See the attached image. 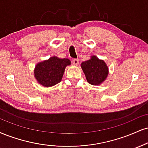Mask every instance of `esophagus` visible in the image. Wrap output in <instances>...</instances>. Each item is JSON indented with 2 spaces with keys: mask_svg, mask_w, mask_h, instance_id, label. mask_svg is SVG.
I'll return each instance as SVG.
<instances>
[{
  "mask_svg": "<svg viewBox=\"0 0 148 148\" xmlns=\"http://www.w3.org/2000/svg\"><path fill=\"white\" fill-rule=\"evenodd\" d=\"M72 63L74 64V65H77L78 64H79V59H77V58H74V59L72 60Z\"/></svg>",
  "mask_w": 148,
  "mask_h": 148,
  "instance_id": "obj_1",
  "label": "esophagus"
}]
</instances>
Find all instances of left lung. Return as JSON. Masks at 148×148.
<instances>
[{
    "instance_id": "1",
    "label": "left lung",
    "mask_w": 148,
    "mask_h": 148,
    "mask_svg": "<svg viewBox=\"0 0 148 148\" xmlns=\"http://www.w3.org/2000/svg\"><path fill=\"white\" fill-rule=\"evenodd\" d=\"M81 66L87 81L92 85L101 84L108 74V68L106 64L97 56H93L90 60L83 62Z\"/></svg>"
}]
</instances>
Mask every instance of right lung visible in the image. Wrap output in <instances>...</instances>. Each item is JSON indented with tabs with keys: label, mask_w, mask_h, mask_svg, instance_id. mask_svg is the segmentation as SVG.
Returning <instances> with one entry per match:
<instances>
[{
	"label": "right lung",
	"mask_w": 148,
	"mask_h": 148,
	"mask_svg": "<svg viewBox=\"0 0 148 148\" xmlns=\"http://www.w3.org/2000/svg\"><path fill=\"white\" fill-rule=\"evenodd\" d=\"M70 64V60L67 58L51 57L37 64L34 70L36 79L43 86H53L61 81L65 67Z\"/></svg>",
	"instance_id": "right-lung-1"
}]
</instances>
